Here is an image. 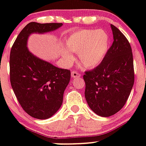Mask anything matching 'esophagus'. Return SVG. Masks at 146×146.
I'll return each instance as SVG.
<instances>
[{
    "instance_id": "34e87169",
    "label": "esophagus",
    "mask_w": 146,
    "mask_h": 146,
    "mask_svg": "<svg viewBox=\"0 0 146 146\" xmlns=\"http://www.w3.org/2000/svg\"><path fill=\"white\" fill-rule=\"evenodd\" d=\"M71 76H72V77L73 78H76V77H80L81 74L80 73H78L76 71H72V73H71Z\"/></svg>"
}]
</instances>
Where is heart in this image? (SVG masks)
I'll list each match as a JSON object with an SVG mask.
<instances>
[{"mask_svg": "<svg viewBox=\"0 0 146 146\" xmlns=\"http://www.w3.org/2000/svg\"><path fill=\"white\" fill-rule=\"evenodd\" d=\"M68 49H63L62 54L66 64L74 60L72 52L78 53L79 61L86 68H93L102 62L108 50V35L102 30L76 31L65 41Z\"/></svg>", "mask_w": 146, "mask_h": 146, "instance_id": "b5f03b06", "label": "heart"}]
</instances>
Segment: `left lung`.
Returning <instances> with one entry per match:
<instances>
[{
	"instance_id": "1",
	"label": "left lung",
	"mask_w": 146,
	"mask_h": 146,
	"mask_svg": "<svg viewBox=\"0 0 146 146\" xmlns=\"http://www.w3.org/2000/svg\"><path fill=\"white\" fill-rule=\"evenodd\" d=\"M113 44L101 64L83 76L85 97L92 111L101 117H110L126 104L134 84L132 48L125 35L113 25Z\"/></svg>"
}]
</instances>
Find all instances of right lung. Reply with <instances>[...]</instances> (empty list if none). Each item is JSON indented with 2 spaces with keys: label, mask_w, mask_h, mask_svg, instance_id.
Instances as JSON below:
<instances>
[{
  "label": "right lung",
  "mask_w": 146,
  "mask_h": 146,
  "mask_svg": "<svg viewBox=\"0 0 146 146\" xmlns=\"http://www.w3.org/2000/svg\"><path fill=\"white\" fill-rule=\"evenodd\" d=\"M62 25L29 23L19 33L10 50V80L15 96L29 115L40 120L50 117L59 110L70 71L34 56L27 49V39L32 33H48Z\"/></svg>",
  "instance_id": "add662e5"
}]
</instances>
